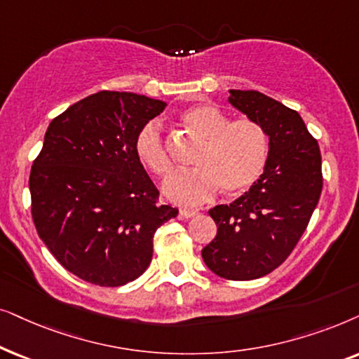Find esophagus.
<instances>
[{"instance_id": "esophagus-1", "label": "esophagus", "mask_w": 359, "mask_h": 359, "mask_svg": "<svg viewBox=\"0 0 359 359\" xmlns=\"http://www.w3.org/2000/svg\"><path fill=\"white\" fill-rule=\"evenodd\" d=\"M198 212L197 210H187V208H182L179 212V218L180 219H189V218H192V217H195V215H197Z\"/></svg>"}]
</instances>
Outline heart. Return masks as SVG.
Listing matches in <instances>:
<instances>
[{
    "instance_id": "obj_1",
    "label": "heart",
    "mask_w": 359,
    "mask_h": 359,
    "mask_svg": "<svg viewBox=\"0 0 359 359\" xmlns=\"http://www.w3.org/2000/svg\"><path fill=\"white\" fill-rule=\"evenodd\" d=\"M184 124L202 146L195 152V169L180 170L162 187L165 200L177 205L207 202L222 189L223 195L236 197L250 190L264 172L269 157V136L252 118L229 116L215 104H194L180 113ZM140 164L159 179H165L174 162L162 137L159 124L146 123L133 142Z\"/></svg>"
}]
</instances>
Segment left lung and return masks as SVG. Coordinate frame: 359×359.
Here are the masks:
<instances>
[{
  "label": "left lung",
  "instance_id": "1",
  "mask_svg": "<svg viewBox=\"0 0 359 359\" xmlns=\"http://www.w3.org/2000/svg\"><path fill=\"white\" fill-rule=\"evenodd\" d=\"M229 103L264 126L269 157L252 187L208 215L217 236L202 250L205 264L228 280L269 274L297 246L323 187L322 156L304 119L256 90H229Z\"/></svg>",
  "mask_w": 359,
  "mask_h": 359
}]
</instances>
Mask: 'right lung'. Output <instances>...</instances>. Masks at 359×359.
<instances>
[{"mask_svg": "<svg viewBox=\"0 0 359 359\" xmlns=\"http://www.w3.org/2000/svg\"><path fill=\"white\" fill-rule=\"evenodd\" d=\"M165 103L128 92H98L52 119L29 175L31 213L52 256L85 283L118 287L152 259L156 229L179 210L136 159L137 131Z\"/></svg>", "mask_w": 359, "mask_h": 359, "instance_id": "1", "label": "right lung"}]
</instances>
